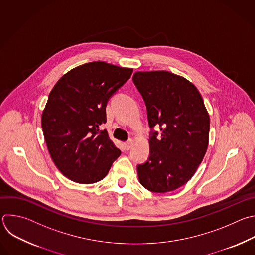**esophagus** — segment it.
<instances>
[{"label":"esophagus","mask_w":255,"mask_h":255,"mask_svg":"<svg viewBox=\"0 0 255 255\" xmlns=\"http://www.w3.org/2000/svg\"><path fill=\"white\" fill-rule=\"evenodd\" d=\"M123 146L125 148V150H129L132 146H133V140H129L127 142H124L123 143Z\"/></svg>","instance_id":"esophagus-1"}]
</instances>
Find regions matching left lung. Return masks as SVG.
Instances as JSON below:
<instances>
[{
	"mask_svg": "<svg viewBox=\"0 0 255 255\" xmlns=\"http://www.w3.org/2000/svg\"><path fill=\"white\" fill-rule=\"evenodd\" d=\"M133 82L147 108L150 133L148 160L137 166L143 187L156 193L187 183L206 153L210 119L194 85L168 71L136 72ZM159 127L161 135L152 131Z\"/></svg>",
	"mask_w": 255,
	"mask_h": 255,
	"instance_id": "1",
	"label": "left lung"
}]
</instances>
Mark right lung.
<instances>
[{
  "label": "right lung",
  "mask_w": 255,
  "mask_h": 255,
  "mask_svg": "<svg viewBox=\"0 0 255 255\" xmlns=\"http://www.w3.org/2000/svg\"><path fill=\"white\" fill-rule=\"evenodd\" d=\"M133 69L102 61L78 66L56 83L42 113V129L51 158L70 180L91 184L102 180L121 151L100 130L110 97Z\"/></svg>",
  "instance_id": "add662e5"
}]
</instances>
